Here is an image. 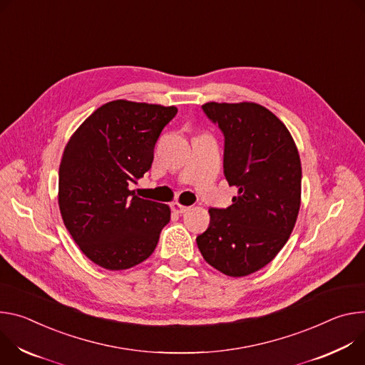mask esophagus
<instances>
[{"mask_svg": "<svg viewBox=\"0 0 365 365\" xmlns=\"http://www.w3.org/2000/svg\"><path fill=\"white\" fill-rule=\"evenodd\" d=\"M171 209H173V212H175V213H185L190 207H187V206L178 203V201H174V203H171Z\"/></svg>", "mask_w": 365, "mask_h": 365, "instance_id": "1", "label": "esophagus"}]
</instances>
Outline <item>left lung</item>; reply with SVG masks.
Segmentation results:
<instances>
[{"instance_id": "left-lung-1", "label": "left lung", "mask_w": 365, "mask_h": 365, "mask_svg": "<svg viewBox=\"0 0 365 365\" xmlns=\"http://www.w3.org/2000/svg\"><path fill=\"white\" fill-rule=\"evenodd\" d=\"M203 110L225 135V177L237 194L227 209H209L197 247L217 271L245 277L269 264L294 229L300 155L286 125L261 104L212 101Z\"/></svg>"}]
</instances>
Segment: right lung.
<instances>
[{"mask_svg":"<svg viewBox=\"0 0 365 365\" xmlns=\"http://www.w3.org/2000/svg\"><path fill=\"white\" fill-rule=\"evenodd\" d=\"M177 107L114 100L98 107L68 140L58 203L75 244L94 264L120 271L148 259L171 217L168 205L129 188L149 171L155 143Z\"/></svg>","mask_w":365,"mask_h":365,"instance_id":"obj_1","label":"right lung"}]
</instances>
